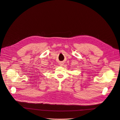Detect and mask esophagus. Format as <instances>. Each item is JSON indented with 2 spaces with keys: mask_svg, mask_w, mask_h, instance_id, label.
<instances>
[{
  "mask_svg": "<svg viewBox=\"0 0 120 120\" xmlns=\"http://www.w3.org/2000/svg\"><path fill=\"white\" fill-rule=\"evenodd\" d=\"M60 66H63V65H64V63H60Z\"/></svg>",
  "mask_w": 120,
  "mask_h": 120,
  "instance_id": "1",
  "label": "esophagus"
}]
</instances>
